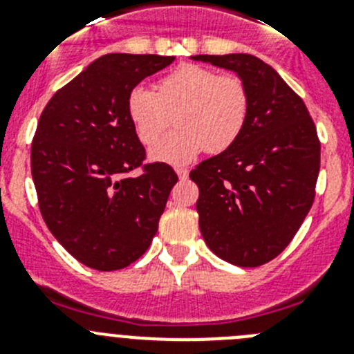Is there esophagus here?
<instances>
[{"label": "esophagus", "instance_id": "1", "mask_svg": "<svg viewBox=\"0 0 354 354\" xmlns=\"http://www.w3.org/2000/svg\"><path fill=\"white\" fill-rule=\"evenodd\" d=\"M175 171H177V175H179V179H187V174H189V170L183 167H177L175 168Z\"/></svg>", "mask_w": 354, "mask_h": 354}]
</instances>
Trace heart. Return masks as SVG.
I'll return each instance as SVG.
<instances>
[{
	"label": "heart",
	"mask_w": 354,
	"mask_h": 354,
	"mask_svg": "<svg viewBox=\"0 0 354 354\" xmlns=\"http://www.w3.org/2000/svg\"><path fill=\"white\" fill-rule=\"evenodd\" d=\"M127 115L143 145L158 142L177 122L179 129L165 136L150 154L180 165L202 150L223 152L239 140L248 122L250 93L236 74L184 64L161 77L156 92L134 86L127 95Z\"/></svg>",
	"instance_id": "obj_1"
}]
</instances>
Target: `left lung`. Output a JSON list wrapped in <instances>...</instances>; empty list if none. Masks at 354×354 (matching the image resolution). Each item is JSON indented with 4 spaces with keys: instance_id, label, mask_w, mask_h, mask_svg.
Here are the masks:
<instances>
[{
    "instance_id": "left-lung-1",
    "label": "left lung",
    "mask_w": 354,
    "mask_h": 354,
    "mask_svg": "<svg viewBox=\"0 0 354 354\" xmlns=\"http://www.w3.org/2000/svg\"><path fill=\"white\" fill-rule=\"evenodd\" d=\"M234 71L250 93L246 127L232 147L192 170L200 232L209 248L241 268L278 257L314 204L321 142L301 97L253 55H198Z\"/></svg>"
}]
</instances>
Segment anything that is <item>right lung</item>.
I'll list each match as a JSON object with an SVG mask.
<instances>
[{
	"label": "right lung",
	"instance_id": "1",
	"mask_svg": "<svg viewBox=\"0 0 354 354\" xmlns=\"http://www.w3.org/2000/svg\"><path fill=\"white\" fill-rule=\"evenodd\" d=\"M174 60L101 56L62 86L39 118L31 177L40 214L58 243L92 270H122L142 257L179 180L167 162H145L127 115L131 90Z\"/></svg>",
	"mask_w": 354,
	"mask_h": 354
}]
</instances>
